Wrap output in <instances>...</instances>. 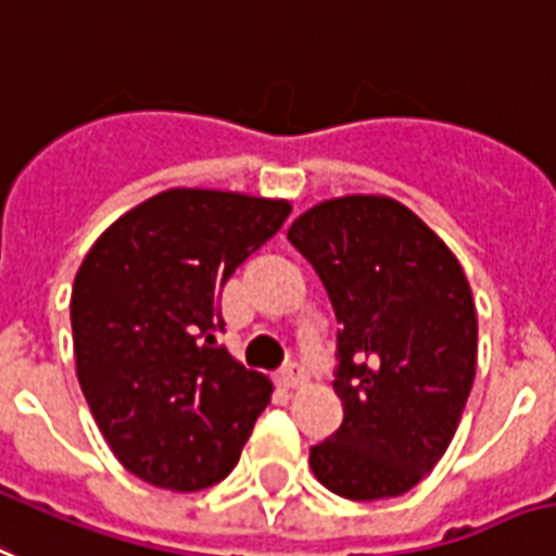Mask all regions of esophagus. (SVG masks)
Here are the masks:
<instances>
[{"mask_svg":"<svg viewBox=\"0 0 556 556\" xmlns=\"http://www.w3.org/2000/svg\"><path fill=\"white\" fill-rule=\"evenodd\" d=\"M277 382H279V388H300L302 382H305V371H302L300 365L293 363L277 374Z\"/></svg>","mask_w":556,"mask_h":556,"instance_id":"1","label":"esophagus"}]
</instances>
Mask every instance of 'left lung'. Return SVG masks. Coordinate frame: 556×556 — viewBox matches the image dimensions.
Listing matches in <instances>:
<instances>
[{
	"label": "left lung",
	"instance_id": "obj_1",
	"mask_svg": "<svg viewBox=\"0 0 556 556\" xmlns=\"http://www.w3.org/2000/svg\"><path fill=\"white\" fill-rule=\"evenodd\" d=\"M333 305L342 426L311 471L345 500L400 497L445 454L477 368V311L448 245L403 202L340 197L288 228Z\"/></svg>",
	"mask_w": 556,
	"mask_h": 556
}]
</instances>
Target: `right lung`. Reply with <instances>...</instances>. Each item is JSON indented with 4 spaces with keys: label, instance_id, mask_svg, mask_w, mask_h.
<instances>
[{
    "label": "right lung",
    "instance_id": "obj_1",
    "mask_svg": "<svg viewBox=\"0 0 556 556\" xmlns=\"http://www.w3.org/2000/svg\"><path fill=\"white\" fill-rule=\"evenodd\" d=\"M288 214L286 200L170 188L119 216L79 265L76 377L139 480L200 491L239 463L274 386L216 342L219 293Z\"/></svg>",
    "mask_w": 556,
    "mask_h": 556
}]
</instances>
